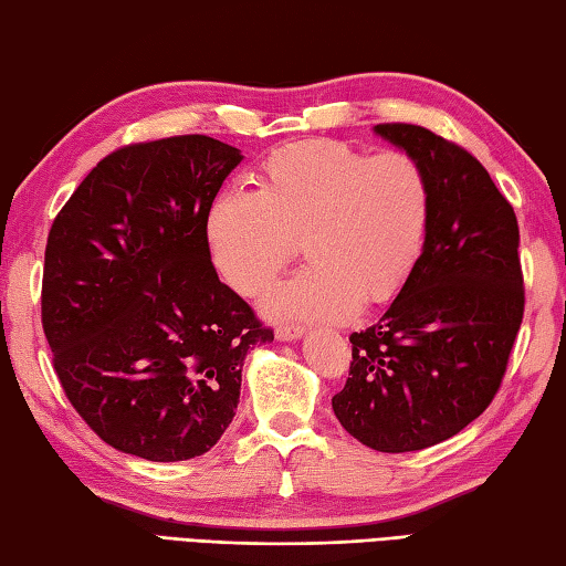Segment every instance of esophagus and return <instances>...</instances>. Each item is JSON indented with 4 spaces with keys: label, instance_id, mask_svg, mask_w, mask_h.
<instances>
[{
    "label": "esophagus",
    "instance_id": "obj_1",
    "mask_svg": "<svg viewBox=\"0 0 566 566\" xmlns=\"http://www.w3.org/2000/svg\"><path fill=\"white\" fill-rule=\"evenodd\" d=\"M302 334H304V326H298V324L276 326V338L280 340H296Z\"/></svg>",
    "mask_w": 566,
    "mask_h": 566
}]
</instances>
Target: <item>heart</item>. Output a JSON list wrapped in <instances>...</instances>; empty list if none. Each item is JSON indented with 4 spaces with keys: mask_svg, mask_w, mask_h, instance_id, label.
Returning <instances> with one entry per match:
<instances>
[{
    "mask_svg": "<svg viewBox=\"0 0 566 566\" xmlns=\"http://www.w3.org/2000/svg\"><path fill=\"white\" fill-rule=\"evenodd\" d=\"M424 164L336 139L284 144L262 161L258 191L230 188L208 210L220 274L242 296L268 294L298 252L306 268L272 298L280 316L340 321L402 292L431 223Z\"/></svg>",
    "mask_w": 566,
    "mask_h": 566,
    "instance_id": "heart-1",
    "label": "heart"
}]
</instances>
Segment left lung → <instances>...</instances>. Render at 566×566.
Listing matches in <instances>:
<instances>
[{
    "mask_svg": "<svg viewBox=\"0 0 566 566\" xmlns=\"http://www.w3.org/2000/svg\"><path fill=\"white\" fill-rule=\"evenodd\" d=\"M424 164L431 223L417 268L378 324L350 334L343 429L385 453L434 447L501 390L525 314L520 228L485 166L461 144L407 122L375 127Z\"/></svg>",
    "mask_w": 566,
    "mask_h": 566,
    "instance_id": "obj_1",
    "label": "left lung"
}]
</instances>
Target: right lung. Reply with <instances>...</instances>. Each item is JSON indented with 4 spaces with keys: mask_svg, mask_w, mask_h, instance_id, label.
Masks as SVG:
<instances>
[{
    "mask_svg": "<svg viewBox=\"0 0 566 566\" xmlns=\"http://www.w3.org/2000/svg\"><path fill=\"white\" fill-rule=\"evenodd\" d=\"M240 159L206 135L127 144L49 230L41 324L53 370L105 444L147 461L216 447L242 360L274 338L210 262L208 210Z\"/></svg>",
    "mask_w": 566,
    "mask_h": 566,
    "instance_id": "1",
    "label": "right lung"
}]
</instances>
